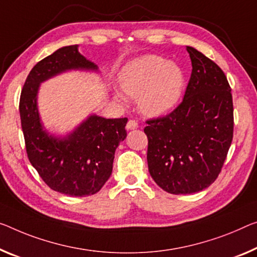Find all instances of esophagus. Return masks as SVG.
Wrapping results in <instances>:
<instances>
[{
  "label": "esophagus",
  "mask_w": 257,
  "mask_h": 257,
  "mask_svg": "<svg viewBox=\"0 0 257 257\" xmlns=\"http://www.w3.org/2000/svg\"><path fill=\"white\" fill-rule=\"evenodd\" d=\"M138 126H139V124H138L136 120L131 119L127 121V124H126V130H127V131H132V130L138 128Z\"/></svg>",
  "instance_id": "34e87169"
}]
</instances>
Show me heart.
Listing matches in <instances>:
<instances>
[{
    "label": "heart",
    "instance_id": "1",
    "mask_svg": "<svg viewBox=\"0 0 257 257\" xmlns=\"http://www.w3.org/2000/svg\"><path fill=\"white\" fill-rule=\"evenodd\" d=\"M121 90L118 101L138 97V106L146 116L157 117L179 104L185 88V72L179 64L156 55H145L130 61L119 73Z\"/></svg>",
    "mask_w": 257,
    "mask_h": 257
}]
</instances>
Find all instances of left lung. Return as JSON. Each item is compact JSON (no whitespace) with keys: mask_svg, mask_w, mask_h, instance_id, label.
Instances as JSON below:
<instances>
[{"mask_svg":"<svg viewBox=\"0 0 257 257\" xmlns=\"http://www.w3.org/2000/svg\"><path fill=\"white\" fill-rule=\"evenodd\" d=\"M184 100L170 115L148 120V170L171 194H193L218 177L233 138L231 87L222 69L193 47Z\"/></svg>","mask_w":257,"mask_h":257,"instance_id":"obj_1","label":"left lung"}]
</instances>
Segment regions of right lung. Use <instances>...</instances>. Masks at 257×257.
I'll list each match as a JSON object with an SVG mask.
<instances>
[{
	"mask_svg": "<svg viewBox=\"0 0 257 257\" xmlns=\"http://www.w3.org/2000/svg\"><path fill=\"white\" fill-rule=\"evenodd\" d=\"M70 71L100 73L95 63L79 53L78 45L62 47L31 70L19 112L27 156L42 180L62 194L87 196L100 191L111 176L115 152L127 136V118L90 113L66 134L46 128L38 106L40 86Z\"/></svg>",
	"mask_w": 257,
	"mask_h": 257,
	"instance_id": "right-lung-1",
	"label": "right lung"
}]
</instances>
